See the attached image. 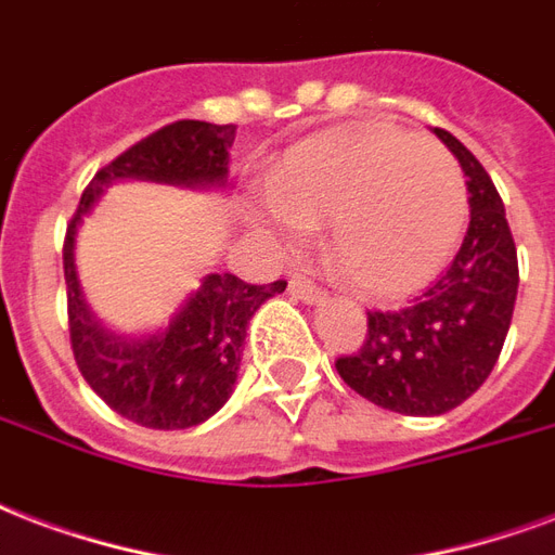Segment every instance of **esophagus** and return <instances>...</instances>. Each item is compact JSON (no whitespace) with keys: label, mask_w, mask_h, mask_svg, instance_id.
I'll return each instance as SVG.
<instances>
[{"label":"esophagus","mask_w":555,"mask_h":555,"mask_svg":"<svg viewBox=\"0 0 555 555\" xmlns=\"http://www.w3.org/2000/svg\"><path fill=\"white\" fill-rule=\"evenodd\" d=\"M288 291L294 297L306 299V302H320V299H326V291L318 288L314 282H309L306 276H294L288 282Z\"/></svg>","instance_id":"1"}]
</instances>
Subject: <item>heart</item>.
Returning <instances> with one entry per match:
<instances>
[{"label": "heart", "mask_w": 555, "mask_h": 555, "mask_svg": "<svg viewBox=\"0 0 555 555\" xmlns=\"http://www.w3.org/2000/svg\"><path fill=\"white\" fill-rule=\"evenodd\" d=\"M270 191L258 223L288 241L326 223V253L373 299L405 297L433 282L470 215L453 152L397 129L302 143L279 164Z\"/></svg>", "instance_id": "1"}]
</instances>
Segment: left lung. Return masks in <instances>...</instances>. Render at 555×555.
<instances>
[{
  "label": "left lung",
  "mask_w": 555,
  "mask_h": 555,
  "mask_svg": "<svg viewBox=\"0 0 555 555\" xmlns=\"http://www.w3.org/2000/svg\"><path fill=\"white\" fill-rule=\"evenodd\" d=\"M467 176L470 223L444 276L405 309L367 311L359 352L335 361L340 379L388 412L433 417L462 405L494 371L518 297V249L486 167L444 129Z\"/></svg>",
  "instance_id": "left-lung-1"
}]
</instances>
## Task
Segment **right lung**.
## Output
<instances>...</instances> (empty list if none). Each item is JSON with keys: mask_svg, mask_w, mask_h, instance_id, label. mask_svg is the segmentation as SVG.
Here are the masks:
<instances>
[{"mask_svg": "<svg viewBox=\"0 0 555 555\" xmlns=\"http://www.w3.org/2000/svg\"><path fill=\"white\" fill-rule=\"evenodd\" d=\"M235 126L179 120L152 131L90 179L64 237L69 344L81 376L126 421L146 429H188L220 412L235 388L249 320L288 282L249 285L208 273L164 330L126 338L108 332L85 302L76 276V232L102 191L120 179L220 188L229 176Z\"/></svg>", "mask_w": 555, "mask_h": 555, "instance_id": "add662e5", "label": "right lung"}]
</instances>
